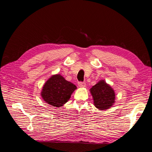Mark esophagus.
<instances>
[{"instance_id":"esophagus-1","label":"esophagus","mask_w":152,"mask_h":152,"mask_svg":"<svg viewBox=\"0 0 152 152\" xmlns=\"http://www.w3.org/2000/svg\"><path fill=\"white\" fill-rule=\"evenodd\" d=\"M78 85H79V87H86V83L84 82H79V83H78Z\"/></svg>"}]
</instances>
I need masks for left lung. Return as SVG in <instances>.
I'll return each mask as SVG.
<instances>
[{"mask_svg":"<svg viewBox=\"0 0 152 152\" xmlns=\"http://www.w3.org/2000/svg\"><path fill=\"white\" fill-rule=\"evenodd\" d=\"M95 107L99 110H107L115 103V92L104 80H100L91 89Z\"/></svg>","mask_w":152,"mask_h":152,"instance_id":"left-lung-1","label":"left lung"}]
</instances>
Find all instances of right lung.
Here are the masks:
<instances>
[{"instance_id": "obj_1", "label": "right lung", "mask_w": 152, "mask_h": 152, "mask_svg": "<svg viewBox=\"0 0 152 152\" xmlns=\"http://www.w3.org/2000/svg\"><path fill=\"white\" fill-rule=\"evenodd\" d=\"M75 89V85L57 74L52 76L45 82L41 96L48 104L60 107L68 102Z\"/></svg>"}]
</instances>
